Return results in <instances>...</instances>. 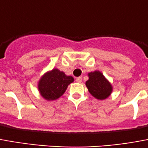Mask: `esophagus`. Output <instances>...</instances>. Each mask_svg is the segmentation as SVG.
Wrapping results in <instances>:
<instances>
[{"label":"esophagus","mask_w":148,"mask_h":148,"mask_svg":"<svg viewBox=\"0 0 148 148\" xmlns=\"http://www.w3.org/2000/svg\"><path fill=\"white\" fill-rule=\"evenodd\" d=\"M82 77H78L76 78V82L78 83H81L82 82Z\"/></svg>","instance_id":"34e87169"}]
</instances>
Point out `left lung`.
I'll use <instances>...</instances> for the list:
<instances>
[{
	"instance_id": "left-lung-1",
	"label": "left lung",
	"mask_w": 148,
	"mask_h": 148,
	"mask_svg": "<svg viewBox=\"0 0 148 148\" xmlns=\"http://www.w3.org/2000/svg\"><path fill=\"white\" fill-rule=\"evenodd\" d=\"M89 79L86 82L88 92L98 99H104L110 96L112 87L108 80L99 71H94L88 74Z\"/></svg>"
}]
</instances>
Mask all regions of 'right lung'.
Masks as SVG:
<instances>
[{
	"mask_svg": "<svg viewBox=\"0 0 148 148\" xmlns=\"http://www.w3.org/2000/svg\"><path fill=\"white\" fill-rule=\"evenodd\" d=\"M74 78L66 76L63 72L54 69L44 75L38 83L40 95L48 100H54L60 98Z\"/></svg>",
	"mask_w": 148,
	"mask_h": 148,
	"instance_id": "1",
	"label": "right lung"
}]
</instances>
